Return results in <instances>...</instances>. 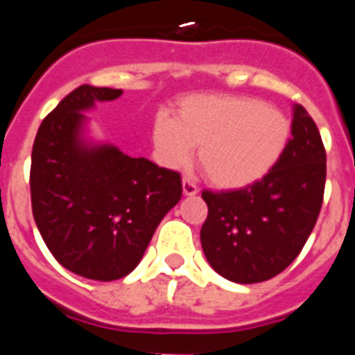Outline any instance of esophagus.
<instances>
[{
    "instance_id": "34e87169",
    "label": "esophagus",
    "mask_w": 355,
    "mask_h": 355,
    "mask_svg": "<svg viewBox=\"0 0 355 355\" xmlns=\"http://www.w3.org/2000/svg\"><path fill=\"white\" fill-rule=\"evenodd\" d=\"M183 193L187 197H193L199 193V188H197L190 180H183Z\"/></svg>"
}]
</instances>
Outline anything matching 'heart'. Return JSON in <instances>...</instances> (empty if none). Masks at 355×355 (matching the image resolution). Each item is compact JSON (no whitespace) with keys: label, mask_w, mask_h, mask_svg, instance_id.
Masks as SVG:
<instances>
[{"label":"heart","mask_w":355,"mask_h":355,"mask_svg":"<svg viewBox=\"0 0 355 355\" xmlns=\"http://www.w3.org/2000/svg\"><path fill=\"white\" fill-rule=\"evenodd\" d=\"M291 121L261 99L229 94H193L178 105V117L159 112L150 124V142L163 167L190 163L193 147L209 180L222 190L258 183L283 158Z\"/></svg>","instance_id":"1"}]
</instances>
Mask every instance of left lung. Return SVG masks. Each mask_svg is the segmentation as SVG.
<instances>
[{"label":"left lung","instance_id":"obj_1","mask_svg":"<svg viewBox=\"0 0 355 355\" xmlns=\"http://www.w3.org/2000/svg\"><path fill=\"white\" fill-rule=\"evenodd\" d=\"M325 147L311 115L293 106L283 158L258 183L229 192H202L208 218L202 250L216 274L240 284L263 283L302 250L324 202Z\"/></svg>","mask_w":355,"mask_h":355}]
</instances>
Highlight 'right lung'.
<instances>
[{"mask_svg":"<svg viewBox=\"0 0 355 355\" xmlns=\"http://www.w3.org/2000/svg\"><path fill=\"white\" fill-rule=\"evenodd\" d=\"M121 89L81 85L44 119L31 150V209L55 259L72 274L115 281L139 265L181 199V175L119 147L85 140L83 112Z\"/></svg>","mask_w":355,"mask_h":355,"instance_id":"add662e5","label":"right lung"}]
</instances>
